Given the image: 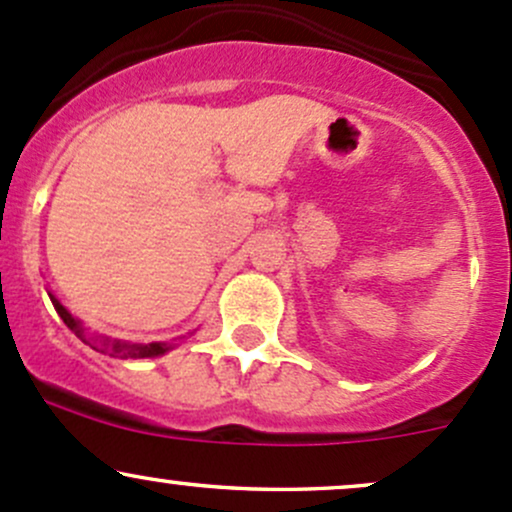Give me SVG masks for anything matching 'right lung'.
Listing matches in <instances>:
<instances>
[{
    "label": "right lung",
    "mask_w": 512,
    "mask_h": 512,
    "mask_svg": "<svg viewBox=\"0 0 512 512\" xmlns=\"http://www.w3.org/2000/svg\"><path fill=\"white\" fill-rule=\"evenodd\" d=\"M48 295H51V293H48ZM51 302H53V307H56L60 320L68 324V329H73V332L78 334L82 342L90 344L92 349H97V351L112 349V356L119 354V356H131V359H146V356L166 354V351L170 349V344H161V342H153V344H126V342H119V339H114V342H112V339H102V349H100V346H97L95 342H90V339L85 337V329H82V324L75 320V317L70 315V312L65 310L63 305H60V300H56L51 295Z\"/></svg>",
    "instance_id": "obj_1"
}]
</instances>
